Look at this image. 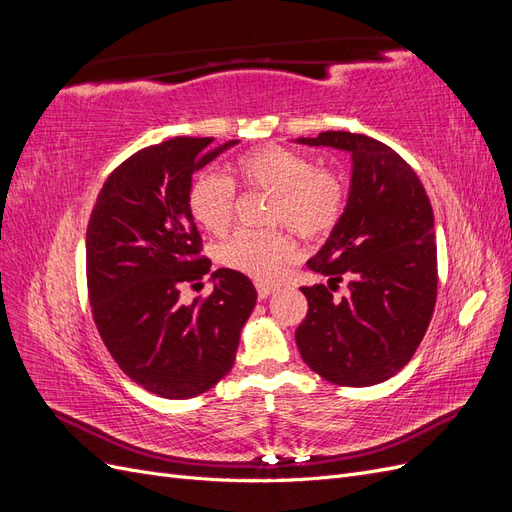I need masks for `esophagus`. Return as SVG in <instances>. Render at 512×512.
<instances>
[{"label":"esophagus","mask_w":512,"mask_h":512,"mask_svg":"<svg viewBox=\"0 0 512 512\" xmlns=\"http://www.w3.org/2000/svg\"><path fill=\"white\" fill-rule=\"evenodd\" d=\"M256 290H258V299H267V297H271V294L275 292V286L256 284Z\"/></svg>","instance_id":"esophagus-1"}]
</instances>
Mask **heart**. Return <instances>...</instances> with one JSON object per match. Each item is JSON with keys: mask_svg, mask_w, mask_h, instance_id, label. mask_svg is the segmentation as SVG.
I'll return each mask as SVG.
<instances>
[{"mask_svg": "<svg viewBox=\"0 0 512 512\" xmlns=\"http://www.w3.org/2000/svg\"><path fill=\"white\" fill-rule=\"evenodd\" d=\"M245 188L273 196L269 222L284 224L301 239H320L335 228L344 209V185L329 170H320L303 153L280 145L258 147L237 160ZM194 220L213 235H224L235 215V185L230 179L203 173L188 192ZM297 256V243L284 230H239L218 250L226 269L269 284Z\"/></svg>", "mask_w": 512, "mask_h": 512, "instance_id": "1", "label": "heart"}]
</instances>
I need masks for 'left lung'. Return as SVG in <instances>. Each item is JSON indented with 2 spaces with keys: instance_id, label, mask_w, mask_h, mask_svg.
Wrapping results in <instances>:
<instances>
[{
  "instance_id": "8db88e82",
  "label": "left lung",
  "mask_w": 512,
  "mask_h": 512,
  "mask_svg": "<svg viewBox=\"0 0 512 512\" xmlns=\"http://www.w3.org/2000/svg\"><path fill=\"white\" fill-rule=\"evenodd\" d=\"M348 151V203L307 267L329 286H303L307 316L297 346L318 376L339 386L389 380L421 344L438 297L433 211L421 179L391 147L352 132L297 138ZM342 279L351 292L332 299Z\"/></svg>"
}]
</instances>
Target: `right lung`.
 Masks as SVG:
<instances>
[{"instance_id": "1", "label": "right lung", "mask_w": 512, "mask_h": 512, "mask_svg": "<svg viewBox=\"0 0 512 512\" xmlns=\"http://www.w3.org/2000/svg\"><path fill=\"white\" fill-rule=\"evenodd\" d=\"M177 136L121 162L87 224V290L98 333L123 374L164 399H190L235 363L243 324L256 305L250 277L211 273L207 299L181 303L211 260L188 207L192 175L237 145Z\"/></svg>"}]
</instances>
